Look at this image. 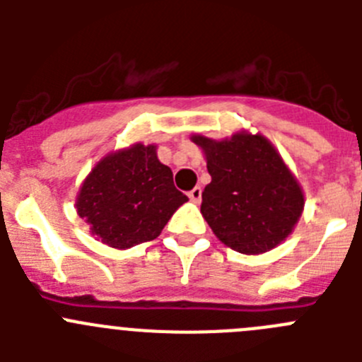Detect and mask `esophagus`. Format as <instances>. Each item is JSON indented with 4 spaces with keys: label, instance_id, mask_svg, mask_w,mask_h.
<instances>
[{
    "label": "esophagus",
    "instance_id": "esophagus-1",
    "mask_svg": "<svg viewBox=\"0 0 362 362\" xmlns=\"http://www.w3.org/2000/svg\"><path fill=\"white\" fill-rule=\"evenodd\" d=\"M201 194H203V190H201V187H196V188H192L190 192H188V197H190L194 203H199L201 201Z\"/></svg>",
    "mask_w": 362,
    "mask_h": 362
}]
</instances>
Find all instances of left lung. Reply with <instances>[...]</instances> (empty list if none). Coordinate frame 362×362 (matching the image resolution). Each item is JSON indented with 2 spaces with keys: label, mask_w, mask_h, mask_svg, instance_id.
Returning a JSON list of instances; mask_svg holds the SVG:
<instances>
[{
  "label": "left lung",
  "mask_w": 362,
  "mask_h": 362,
  "mask_svg": "<svg viewBox=\"0 0 362 362\" xmlns=\"http://www.w3.org/2000/svg\"><path fill=\"white\" fill-rule=\"evenodd\" d=\"M212 175L201 214L221 243L246 255L276 248L297 225L305 196L276 146L246 130L228 139L192 136Z\"/></svg>",
  "instance_id": "1"
}]
</instances>
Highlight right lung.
<instances>
[{"label":"right lung","instance_id":"obj_1","mask_svg":"<svg viewBox=\"0 0 362 362\" xmlns=\"http://www.w3.org/2000/svg\"><path fill=\"white\" fill-rule=\"evenodd\" d=\"M156 150L136 143L110 152L86 175L76 209L98 241L117 250L152 241L188 201Z\"/></svg>","mask_w":362,"mask_h":362}]
</instances>
